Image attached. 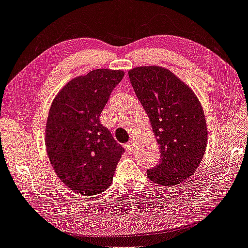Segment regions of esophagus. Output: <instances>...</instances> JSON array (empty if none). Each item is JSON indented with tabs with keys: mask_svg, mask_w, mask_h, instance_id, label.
Wrapping results in <instances>:
<instances>
[{
	"mask_svg": "<svg viewBox=\"0 0 248 248\" xmlns=\"http://www.w3.org/2000/svg\"><path fill=\"white\" fill-rule=\"evenodd\" d=\"M125 148H126V151H127V152H129V153L133 152V151H134V142H133V141H130V142L126 143Z\"/></svg>",
	"mask_w": 248,
	"mask_h": 248,
	"instance_id": "esophagus-1",
	"label": "esophagus"
}]
</instances>
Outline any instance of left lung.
I'll return each mask as SVG.
<instances>
[{"label":"left lung","instance_id":"1","mask_svg":"<svg viewBox=\"0 0 248 248\" xmlns=\"http://www.w3.org/2000/svg\"><path fill=\"white\" fill-rule=\"evenodd\" d=\"M128 76L159 145L161 160L148 170L149 179L163 186L180 184L195 173L208 144V128L199 99L187 84L165 67H135Z\"/></svg>","mask_w":248,"mask_h":248}]
</instances>
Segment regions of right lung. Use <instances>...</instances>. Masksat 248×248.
<instances>
[{
    "label": "right lung",
    "mask_w": 248,
    "mask_h": 248,
    "mask_svg": "<svg viewBox=\"0 0 248 248\" xmlns=\"http://www.w3.org/2000/svg\"><path fill=\"white\" fill-rule=\"evenodd\" d=\"M123 77V70L94 69L65 84L50 107L47 155L59 179L78 194L97 195L112 183L124 149L99 115Z\"/></svg>",
    "instance_id": "add662e5"
}]
</instances>
